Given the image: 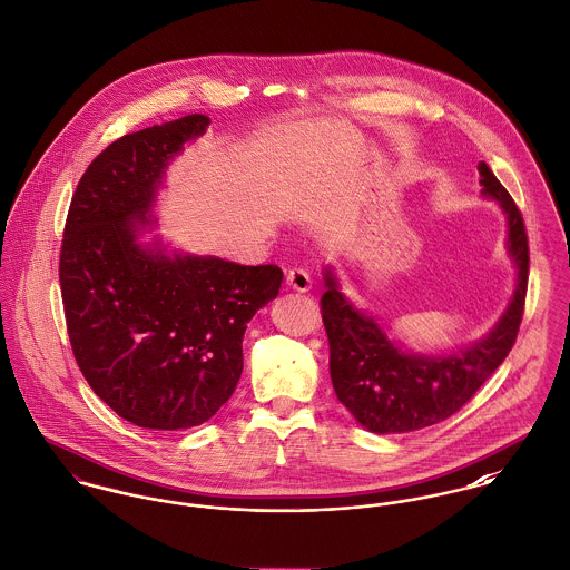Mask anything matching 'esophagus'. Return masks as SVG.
<instances>
[{"instance_id": "esophagus-1", "label": "esophagus", "mask_w": 570, "mask_h": 570, "mask_svg": "<svg viewBox=\"0 0 570 570\" xmlns=\"http://www.w3.org/2000/svg\"><path fill=\"white\" fill-rule=\"evenodd\" d=\"M286 284H288V288H293V291H297V293H306V291L312 288V277H309V273H307L306 268L295 266V268H291V271L286 273Z\"/></svg>"}]
</instances>
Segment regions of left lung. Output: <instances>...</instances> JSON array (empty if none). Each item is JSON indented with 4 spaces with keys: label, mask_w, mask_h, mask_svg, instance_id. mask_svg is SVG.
I'll return each instance as SVG.
<instances>
[{
    "label": "left lung",
    "mask_w": 570,
    "mask_h": 570,
    "mask_svg": "<svg viewBox=\"0 0 570 570\" xmlns=\"http://www.w3.org/2000/svg\"><path fill=\"white\" fill-rule=\"evenodd\" d=\"M480 176L483 193L508 215V249L519 268V284L508 312L473 347L444 357L399 350L371 316L351 307L334 275L325 273L321 314L330 341L332 384L355 421L375 434L414 432L449 419L473 399L517 343L529 277L525 220L485 163H480Z\"/></svg>",
    "instance_id": "obj_1"
}]
</instances>
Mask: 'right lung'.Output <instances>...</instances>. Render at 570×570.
<instances>
[{
	"label": "right lung",
	"instance_id": "right-lung-1",
	"mask_svg": "<svg viewBox=\"0 0 570 570\" xmlns=\"http://www.w3.org/2000/svg\"><path fill=\"white\" fill-rule=\"evenodd\" d=\"M208 124L188 115L110 142L80 177L62 232L76 362L92 393L138 428L188 430L219 412L243 373L247 323L284 279L275 264L167 258L136 243L167 163Z\"/></svg>",
	"mask_w": 570,
	"mask_h": 570
}]
</instances>
